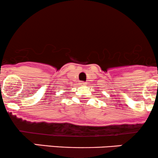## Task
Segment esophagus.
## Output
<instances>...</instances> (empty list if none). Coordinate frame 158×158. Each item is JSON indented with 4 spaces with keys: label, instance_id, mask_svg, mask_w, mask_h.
Here are the masks:
<instances>
[{
    "label": "esophagus",
    "instance_id": "1",
    "mask_svg": "<svg viewBox=\"0 0 158 158\" xmlns=\"http://www.w3.org/2000/svg\"><path fill=\"white\" fill-rule=\"evenodd\" d=\"M81 86H86V83L84 82V81H82V82L81 83Z\"/></svg>",
    "mask_w": 158,
    "mask_h": 158
}]
</instances>
